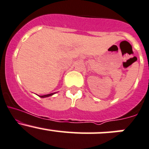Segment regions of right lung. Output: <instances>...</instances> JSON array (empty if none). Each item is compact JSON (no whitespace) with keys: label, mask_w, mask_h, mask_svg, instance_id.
<instances>
[{"label":"right lung","mask_w":149,"mask_h":149,"mask_svg":"<svg viewBox=\"0 0 149 149\" xmlns=\"http://www.w3.org/2000/svg\"><path fill=\"white\" fill-rule=\"evenodd\" d=\"M56 93H49V94H46V95H40V98H46V97H49L55 94Z\"/></svg>","instance_id":"add662e5"}]
</instances>
